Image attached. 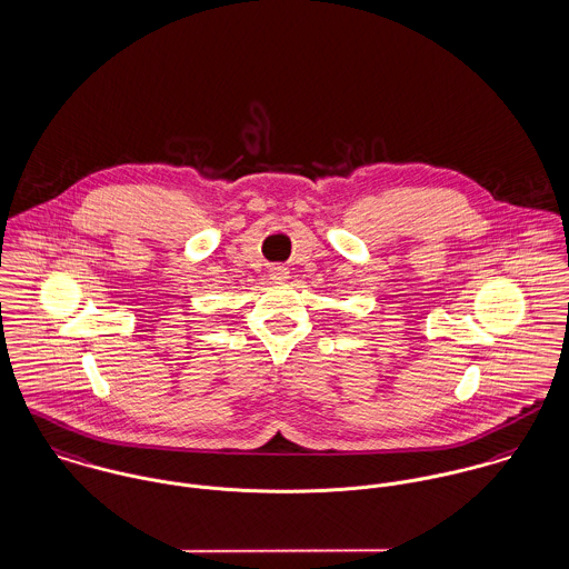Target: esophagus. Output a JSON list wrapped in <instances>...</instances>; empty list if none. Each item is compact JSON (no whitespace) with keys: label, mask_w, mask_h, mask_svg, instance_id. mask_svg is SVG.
Masks as SVG:
<instances>
[{"label":"esophagus","mask_w":569,"mask_h":569,"mask_svg":"<svg viewBox=\"0 0 569 569\" xmlns=\"http://www.w3.org/2000/svg\"><path fill=\"white\" fill-rule=\"evenodd\" d=\"M270 279H274V281H286V279H288V268H283V266H270Z\"/></svg>","instance_id":"obj_1"}]
</instances>
